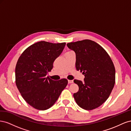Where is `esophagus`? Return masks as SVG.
Instances as JSON below:
<instances>
[{"mask_svg": "<svg viewBox=\"0 0 131 131\" xmlns=\"http://www.w3.org/2000/svg\"><path fill=\"white\" fill-rule=\"evenodd\" d=\"M68 83L69 84H72V83H73V80H68Z\"/></svg>", "mask_w": 131, "mask_h": 131, "instance_id": "obj_1", "label": "esophagus"}]
</instances>
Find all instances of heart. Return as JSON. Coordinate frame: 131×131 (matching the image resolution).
Instances as JSON below:
<instances>
[{
  "label": "heart",
  "mask_w": 131,
  "mask_h": 131,
  "mask_svg": "<svg viewBox=\"0 0 131 131\" xmlns=\"http://www.w3.org/2000/svg\"><path fill=\"white\" fill-rule=\"evenodd\" d=\"M68 52H72V51H68Z\"/></svg>",
  "instance_id": "obj_1"
}]
</instances>
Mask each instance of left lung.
Wrapping results in <instances>:
<instances>
[{"mask_svg": "<svg viewBox=\"0 0 131 131\" xmlns=\"http://www.w3.org/2000/svg\"><path fill=\"white\" fill-rule=\"evenodd\" d=\"M76 54L75 66L84 75V82H74L79 86L73 96L81 108L91 110L106 101L115 82V69L106 51L96 42L83 40L67 44Z\"/></svg>", "mask_w": 131, "mask_h": 131, "instance_id": "8db88e82", "label": "left lung"}]
</instances>
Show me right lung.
Instances as JSON below:
<instances>
[{"label":"right lung","instance_id":"1","mask_svg":"<svg viewBox=\"0 0 131 131\" xmlns=\"http://www.w3.org/2000/svg\"><path fill=\"white\" fill-rule=\"evenodd\" d=\"M65 45L66 42L39 41L27 48L18 59L16 85L23 99L35 109L51 108L68 84L66 79L54 81L46 77Z\"/></svg>","mask_w":131,"mask_h":131}]
</instances>
